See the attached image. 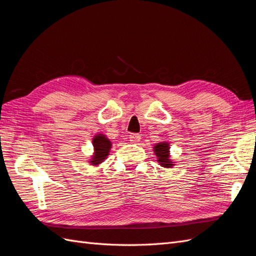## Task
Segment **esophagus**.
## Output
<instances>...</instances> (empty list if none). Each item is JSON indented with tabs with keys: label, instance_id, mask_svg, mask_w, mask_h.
I'll use <instances>...</instances> for the list:
<instances>
[{
	"label": "esophagus",
	"instance_id": "1",
	"mask_svg": "<svg viewBox=\"0 0 256 256\" xmlns=\"http://www.w3.org/2000/svg\"><path fill=\"white\" fill-rule=\"evenodd\" d=\"M129 140H130L131 143H138V142H140L141 136H140V134H131L129 136Z\"/></svg>",
	"mask_w": 256,
	"mask_h": 256
}]
</instances>
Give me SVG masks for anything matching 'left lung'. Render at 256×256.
Wrapping results in <instances>:
<instances>
[{
	"mask_svg": "<svg viewBox=\"0 0 256 256\" xmlns=\"http://www.w3.org/2000/svg\"><path fill=\"white\" fill-rule=\"evenodd\" d=\"M154 152L156 154L157 156V161L160 164V166H164V168H171L173 166L172 161L170 160V147H168V143L166 142H161V143H157V145L154 147Z\"/></svg>",
	"mask_w": 256,
	"mask_h": 256,
	"instance_id": "8db88e82",
	"label": "left lung"
}]
</instances>
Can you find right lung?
I'll return each mask as SVG.
<instances>
[{
	"label": "right lung",
	"instance_id": "add662e5",
	"mask_svg": "<svg viewBox=\"0 0 256 256\" xmlns=\"http://www.w3.org/2000/svg\"><path fill=\"white\" fill-rule=\"evenodd\" d=\"M92 145H94V156L90 161L92 166L100 164L109 154L111 148V142L104 134H97L92 138Z\"/></svg>",
	"mask_w": 256,
	"mask_h": 256
}]
</instances>
